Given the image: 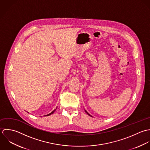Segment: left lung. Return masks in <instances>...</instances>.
<instances>
[{
  "label": "left lung",
  "mask_w": 150,
  "mask_h": 150,
  "mask_svg": "<svg viewBox=\"0 0 150 150\" xmlns=\"http://www.w3.org/2000/svg\"><path fill=\"white\" fill-rule=\"evenodd\" d=\"M85 112H86V113H87V114H88V115H90V117H91V115H90V114H89V113H88V112H87V111H86V110H85Z\"/></svg>",
  "instance_id": "obj_1"
}]
</instances>
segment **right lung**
Here are the masks:
<instances>
[{"label":"right lung","instance_id":"add662e5","mask_svg":"<svg viewBox=\"0 0 150 150\" xmlns=\"http://www.w3.org/2000/svg\"><path fill=\"white\" fill-rule=\"evenodd\" d=\"M56 111V110H54V111H52V112H51V113H50V114H48V115H46V116H48V115H51V114H53V113H54V111Z\"/></svg>","mask_w":150,"mask_h":150}]
</instances>
